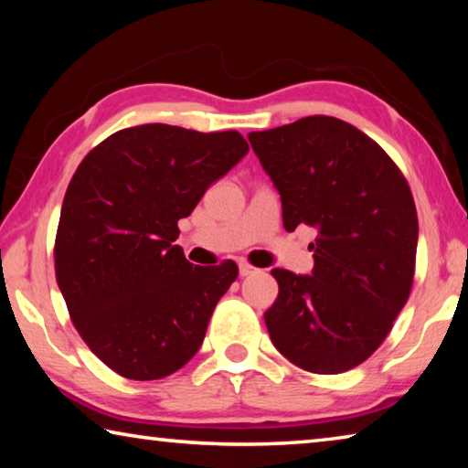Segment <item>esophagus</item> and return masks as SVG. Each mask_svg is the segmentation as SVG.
<instances>
[{
  "label": "esophagus",
  "mask_w": 468,
  "mask_h": 468,
  "mask_svg": "<svg viewBox=\"0 0 468 468\" xmlns=\"http://www.w3.org/2000/svg\"><path fill=\"white\" fill-rule=\"evenodd\" d=\"M256 272H258L256 266H251L248 262H239V274L241 276H250V274H256Z\"/></svg>",
  "instance_id": "esophagus-1"
}]
</instances>
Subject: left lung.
Instances as JSON below:
<instances>
[{
	"label": "left lung",
	"mask_w": 468,
	"mask_h": 468,
	"mask_svg": "<svg viewBox=\"0 0 468 468\" xmlns=\"http://www.w3.org/2000/svg\"><path fill=\"white\" fill-rule=\"evenodd\" d=\"M248 140L279 189L284 229H318L312 274L272 271L279 297L264 314L268 335L312 374L357 367L413 287L419 223L407 179L378 142L336 117H303Z\"/></svg>",
	"instance_id": "obj_1"
}]
</instances>
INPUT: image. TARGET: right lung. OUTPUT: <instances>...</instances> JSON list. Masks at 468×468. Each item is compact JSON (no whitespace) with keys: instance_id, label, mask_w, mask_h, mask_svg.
<instances>
[{"instance_id":"right-lung-1","label":"right lung","mask_w":468,"mask_h":468,"mask_svg":"<svg viewBox=\"0 0 468 468\" xmlns=\"http://www.w3.org/2000/svg\"><path fill=\"white\" fill-rule=\"evenodd\" d=\"M239 132L146 123L78 165L55 235V279L90 351L128 379H161L200 348L233 260L194 266L173 241L206 189L248 154Z\"/></svg>"}]
</instances>
